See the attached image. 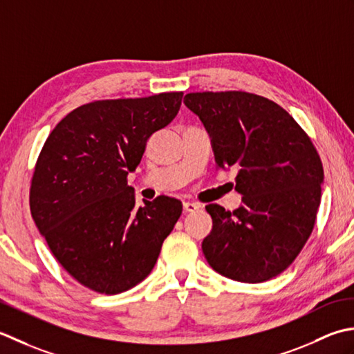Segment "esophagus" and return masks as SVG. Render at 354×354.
<instances>
[{
    "label": "esophagus",
    "instance_id": "1",
    "mask_svg": "<svg viewBox=\"0 0 354 354\" xmlns=\"http://www.w3.org/2000/svg\"><path fill=\"white\" fill-rule=\"evenodd\" d=\"M200 207L201 206L198 203H192V201H185V203H183L185 212H196V211H198Z\"/></svg>",
    "mask_w": 354,
    "mask_h": 354
}]
</instances>
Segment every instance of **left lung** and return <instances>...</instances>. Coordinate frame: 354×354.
<instances>
[{
	"label": "left lung",
	"mask_w": 354,
	"mask_h": 354,
	"mask_svg": "<svg viewBox=\"0 0 354 354\" xmlns=\"http://www.w3.org/2000/svg\"><path fill=\"white\" fill-rule=\"evenodd\" d=\"M185 105L212 136L218 169L238 168L243 205H207L212 230L201 244L211 268L240 283H264L306 246L321 203L322 162L284 108L246 91H203Z\"/></svg>",
	"instance_id": "left-lung-1"
}]
</instances>
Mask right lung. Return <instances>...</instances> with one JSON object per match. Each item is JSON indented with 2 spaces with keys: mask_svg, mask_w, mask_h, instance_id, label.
<instances>
[{
  "mask_svg": "<svg viewBox=\"0 0 354 354\" xmlns=\"http://www.w3.org/2000/svg\"><path fill=\"white\" fill-rule=\"evenodd\" d=\"M182 97L176 91L81 105L41 149L30 183L35 225L57 263L93 292L116 295L145 279L182 215V201L167 196L137 207L127 180Z\"/></svg>",
  "mask_w": 354,
  "mask_h": 354,
  "instance_id": "1",
  "label": "right lung"
}]
</instances>
